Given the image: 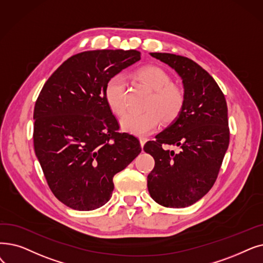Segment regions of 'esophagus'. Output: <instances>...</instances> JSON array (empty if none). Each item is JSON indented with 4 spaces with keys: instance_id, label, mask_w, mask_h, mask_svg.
Returning <instances> with one entry per match:
<instances>
[{
    "instance_id": "1",
    "label": "esophagus",
    "mask_w": 263,
    "mask_h": 263,
    "mask_svg": "<svg viewBox=\"0 0 263 263\" xmlns=\"http://www.w3.org/2000/svg\"><path fill=\"white\" fill-rule=\"evenodd\" d=\"M140 143H141V146L143 147L144 145H145V143L148 141V139L147 138H145V136H140Z\"/></svg>"
}]
</instances>
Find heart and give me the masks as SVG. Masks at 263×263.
I'll return each mask as SVG.
<instances>
[{
  "label": "heart",
  "mask_w": 263,
  "mask_h": 263,
  "mask_svg": "<svg viewBox=\"0 0 263 263\" xmlns=\"http://www.w3.org/2000/svg\"><path fill=\"white\" fill-rule=\"evenodd\" d=\"M136 79L153 91L145 104V111L128 114L121 120L123 131L135 135L153 133L162 120L170 124L177 120L185 107L186 96L179 86L171 84L170 75L163 68L156 65L140 67L134 73ZM104 97L109 109L117 116H123L128 110L127 84L120 75L108 79L104 89Z\"/></svg>",
  "instance_id": "obj_1"
}]
</instances>
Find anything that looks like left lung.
Listing matches in <instances>:
<instances>
[{"mask_svg": "<svg viewBox=\"0 0 263 263\" xmlns=\"http://www.w3.org/2000/svg\"><path fill=\"white\" fill-rule=\"evenodd\" d=\"M151 55L181 77L186 102L177 120L144 146L155 159L147 187L162 206L187 208L206 195L218 176L230 141L227 102L215 79L195 61L165 52ZM164 144L178 145L180 152L165 151Z\"/></svg>", "mask_w": 263, "mask_h": 263, "instance_id": "1", "label": "left lung"}]
</instances>
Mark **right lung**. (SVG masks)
Wrapping results in <instances>:
<instances>
[{
    "instance_id": "right-lung-1",
    "label": "right lung",
    "mask_w": 263,
    "mask_h": 263,
    "mask_svg": "<svg viewBox=\"0 0 263 263\" xmlns=\"http://www.w3.org/2000/svg\"><path fill=\"white\" fill-rule=\"evenodd\" d=\"M141 59L138 50L72 55L45 83L34 106V151L47 184L66 206L92 211L111 197L112 177L141 153L120 133L104 97L108 79Z\"/></svg>"
}]
</instances>
